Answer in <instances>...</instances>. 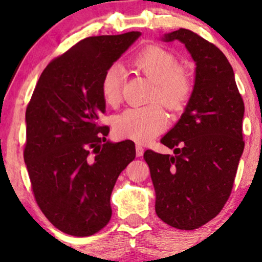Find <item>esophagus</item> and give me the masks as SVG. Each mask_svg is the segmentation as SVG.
<instances>
[{
	"mask_svg": "<svg viewBox=\"0 0 262 262\" xmlns=\"http://www.w3.org/2000/svg\"><path fill=\"white\" fill-rule=\"evenodd\" d=\"M135 154H137L138 158H140V156H143V154H144L143 146L139 145V144H138V145L135 146Z\"/></svg>",
	"mask_w": 262,
	"mask_h": 262,
	"instance_id": "34e87169",
	"label": "esophagus"
}]
</instances>
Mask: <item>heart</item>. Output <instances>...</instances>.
I'll use <instances>...</instances> for the list:
<instances>
[{"label": "heart", "instance_id": "heart-1", "mask_svg": "<svg viewBox=\"0 0 262 262\" xmlns=\"http://www.w3.org/2000/svg\"><path fill=\"white\" fill-rule=\"evenodd\" d=\"M132 65L154 82L150 101H159L171 111H177L191 97L193 85L189 75L180 68L172 53L159 45H148L134 54ZM123 70L121 66L108 68L101 81V92L104 102L116 106L122 98ZM169 124L166 113L159 104L128 108L113 119L114 134L135 141L152 139L164 132Z\"/></svg>", "mask_w": 262, "mask_h": 262}]
</instances>
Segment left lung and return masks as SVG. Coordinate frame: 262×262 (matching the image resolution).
<instances>
[{"label":"left lung","instance_id":"1","mask_svg":"<svg viewBox=\"0 0 262 262\" xmlns=\"http://www.w3.org/2000/svg\"><path fill=\"white\" fill-rule=\"evenodd\" d=\"M180 40L196 62L193 91L175 127L161 139L175 155L144 152L155 188L158 217L192 230L212 221L229 198L244 150V101L234 71L214 44L180 28L164 35Z\"/></svg>","mask_w":262,"mask_h":262}]
</instances>
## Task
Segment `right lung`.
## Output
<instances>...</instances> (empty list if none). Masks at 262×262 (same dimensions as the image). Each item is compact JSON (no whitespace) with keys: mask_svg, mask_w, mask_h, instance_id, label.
<instances>
[{"mask_svg":"<svg viewBox=\"0 0 262 262\" xmlns=\"http://www.w3.org/2000/svg\"><path fill=\"white\" fill-rule=\"evenodd\" d=\"M139 32L80 40L48 64L26 111L25 162L39 208L59 230L74 236L100 231L112 215L111 193L135 158L132 140L111 143L103 74Z\"/></svg>","mask_w":262,"mask_h":262,"instance_id":"add662e5","label":"right lung"}]
</instances>
